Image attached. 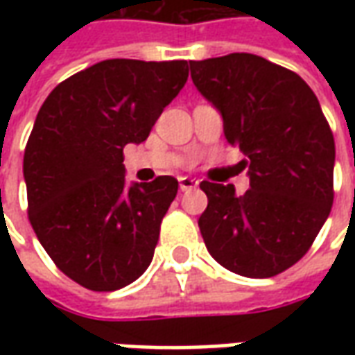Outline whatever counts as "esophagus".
<instances>
[{
  "label": "esophagus",
  "instance_id": "1",
  "mask_svg": "<svg viewBox=\"0 0 355 355\" xmlns=\"http://www.w3.org/2000/svg\"><path fill=\"white\" fill-rule=\"evenodd\" d=\"M178 186H180V192H190V190H193L198 186V180L188 177H180L178 178Z\"/></svg>",
  "mask_w": 355,
  "mask_h": 355
}]
</instances>
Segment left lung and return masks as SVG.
I'll use <instances>...</instances> for the list:
<instances>
[{
  "instance_id": "obj_1",
  "label": "left lung",
  "mask_w": 355,
  "mask_h": 355,
  "mask_svg": "<svg viewBox=\"0 0 355 355\" xmlns=\"http://www.w3.org/2000/svg\"><path fill=\"white\" fill-rule=\"evenodd\" d=\"M196 87L223 114L224 135L247 159L251 188L203 180L200 230L218 264L272 277L312 247L333 207L335 139L320 101L298 73L251 53L192 60Z\"/></svg>"
}]
</instances>
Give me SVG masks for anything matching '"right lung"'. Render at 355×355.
<instances>
[{"label":"right lung","mask_w":355,"mask_h":355,"mask_svg":"<svg viewBox=\"0 0 355 355\" xmlns=\"http://www.w3.org/2000/svg\"><path fill=\"white\" fill-rule=\"evenodd\" d=\"M186 80V60L110 58L58 83L37 112L24 150L28 220L85 289H121L152 262L178 182L125 186L123 148L148 139Z\"/></svg>","instance_id":"add662e5"}]
</instances>
